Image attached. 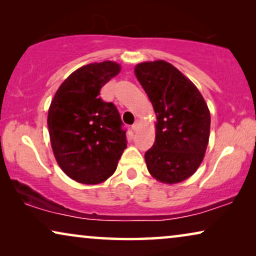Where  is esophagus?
Masks as SVG:
<instances>
[{"label":"esophagus","mask_w":256,"mask_h":256,"mask_svg":"<svg viewBox=\"0 0 256 256\" xmlns=\"http://www.w3.org/2000/svg\"><path fill=\"white\" fill-rule=\"evenodd\" d=\"M138 126H140V122H138V121H135V124L132 126V130H134V132H136V130H138Z\"/></svg>","instance_id":"obj_1"}]
</instances>
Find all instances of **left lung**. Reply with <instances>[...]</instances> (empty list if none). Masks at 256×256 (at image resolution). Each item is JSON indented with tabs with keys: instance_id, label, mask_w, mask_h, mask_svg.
I'll return each mask as SVG.
<instances>
[{
	"instance_id": "obj_1",
	"label": "left lung",
	"mask_w": 256,
	"mask_h": 256,
	"mask_svg": "<svg viewBox=\"0 0 256 256\" xmlns=\"http://www.w3.org/2000/svg\"><path fill=\"white\" fill-rule=\"evenodd\" d=\"M156 113V138L144 158L150 174L166 184L192 176L204 158L211 116L194 84L164 60L135 66Z\"/></svg>"
}]
</instances>
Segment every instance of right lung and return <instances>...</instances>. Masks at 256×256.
I'll use <instances>...</instances> for the list:
<instances>
[{
    "label": "right lung",
    "instance_id": "obj_1",
    "mask_svg": "<svg viewBox=\"0 0 256 256\" xmlns=\"http://www.w3.org/2000/svg\"><path fill=\"white\" fill-rule=\"evenodd\" d=\"M120 70L110 60L82 66L65 79L51 101L52 150L62 170L79 183L93 185L110 178L127 148L118 108L99 96L101 87Z\"/></svg>",
    "mask_w": 256,
    "mask_h": 256
}]
</instances>
